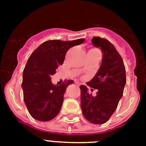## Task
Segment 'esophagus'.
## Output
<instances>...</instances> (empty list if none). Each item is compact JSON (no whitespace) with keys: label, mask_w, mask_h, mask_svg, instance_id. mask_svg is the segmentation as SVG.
I'll return each mask as SVG.
<instances>
[{"label":"esophagus","mask_w":146,"mask_h":146,"mask_svg":"<svg viewBox=\"0 0 146 146\" xmlns=\"http://www.w3.org/2000/svg\"><path fill=\"white\" fill-rule=\"evenodd\" d=\"M80 82H76V86H80Z\"/></svg>","instance_id":"34e87169"}]
</instances>
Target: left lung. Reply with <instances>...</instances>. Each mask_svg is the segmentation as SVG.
<instances>
[{
    "label": "left lung",
    "instance_id": "8db88e82",
    "mask_svg": "<svg viewBox=\"0 0 146 146\" xmlns=\"http://www.w3.org/2000/svg\"><path fill=\"white\" fill-rule=\"evenodd\" d=\"M92 43L102 50V61L95 76L86 84L98 92L96 96H92L86 86H80L81 108L89 122L103 124L115 111L122 98L127 82L126 70L122 57L109 41L93 37Z\"/></svg>",
    "mask_w": 146,
    "mask_h": 146
}]
</instances>
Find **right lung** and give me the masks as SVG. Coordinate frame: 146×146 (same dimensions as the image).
Here are the masks:
<instances>
[{
    "label": "right lung",
    "instance_id": "1",
    "mask_svg": "<svg viewBox=\"0 0 146 146\" xmlns=\"http://www.w3.org/2000/svg\"><path fill=\"white\" fill-rule=\"evenodd\" d=\"M84 42L85 38L69 42L49 40L40 44L29 57L23 73L22 89L24 102L34 119L48 121L58 114L66 87L73 81L67 80L57 86L51 82L50 76L63 64L66 51Z\"/></svg>",
    "mask_w": 146,
    "mask_h": 146
}]
</instances>
